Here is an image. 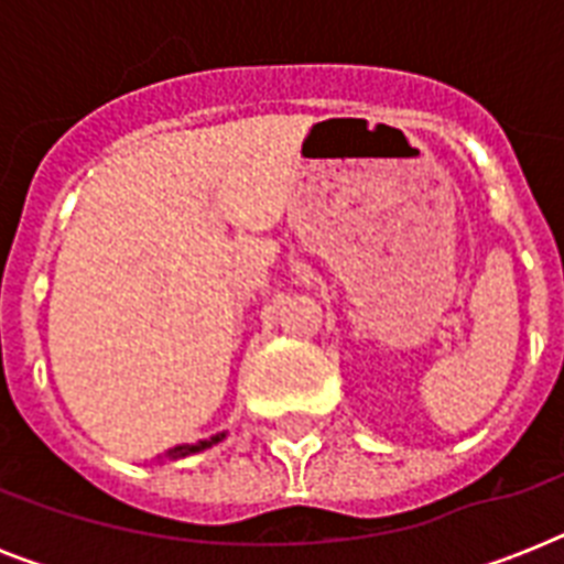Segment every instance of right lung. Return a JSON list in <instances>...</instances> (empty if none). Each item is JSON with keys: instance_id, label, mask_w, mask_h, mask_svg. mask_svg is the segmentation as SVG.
I'll return each instance as SVG.
<instances>
[{"instance_id": "obj_1", "label": "right lung", "mask_w": 564, "mask_h": 564, "mask_svg": "<svg viewBox=\"0 0 564 564\" xmlns=\"http://www.w3.org/2000/svg\"><path fill=\"white\" fill-rule=\"evenodd\" d=\"M228 436V433H225V430H221V433H216V436H210V438H202V442H193V445H178V447H172L170 454H166V459H181V456H189V454H198V451H207V447H213V445H219L221 438Z\"/></svg>"}]
</instances>
